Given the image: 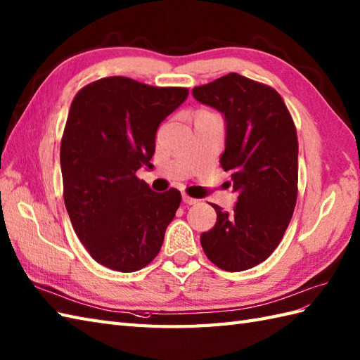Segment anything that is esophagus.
<instances>
[{
  "instance_id": "obj_1",
  "label": "esophagus",
  "mask_w": 360,
  "mask_h": 360,
  "mask_svg": "<svg viewBox=\"0 0 360 360\" xmlns=\"http://www.w3.org/2000/svg\"><path fill=\"white\" fill-rule=\"evenodd\" d=\"M182 202L187 204V205H193V204L198 202V199L190 198V196H187V195H182Z\"/></svg>"
}]
</instances>
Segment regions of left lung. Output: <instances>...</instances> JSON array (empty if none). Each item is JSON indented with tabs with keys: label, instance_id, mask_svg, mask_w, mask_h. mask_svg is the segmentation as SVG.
<instances>
[{
	"label": "left lung",
	"instance_id": "8db88e82",
	"mask_svg": "<svg viewBox=\"0 0 360 360\" xmlns=\"http://www.w3.org/2000/svg\"><path fill=\"white\" fill-rule=\"evenodd\" d=\"M193 98L221 112L225 150L219 164L231 174L238 202L231 213L212 207L214 227L200 235L210 261L225 271L264 262L285 233L297 198V136L274 89L229 73L195 87Z\"/></svg>",
	"mask_w": 360,
	"mask_h": 360
}]
</instances>
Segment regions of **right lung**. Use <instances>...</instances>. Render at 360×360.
I'll return each instance as SVG.
<instances>
[{
	"label": "right lung",
	"instance_id": "add662e5",
	"mask_svg": "<svg viewBox=\"0 0 360 360\" xmlns=\"http://www.w3.org/2000/svg\"><path fill=\"white\" fill-rule=\"evenodd\" d=\"M184 87L108 77L75 96L61 141L64 202L96 262L130 273L160 253L181 193H156L136 172L150 167L160 124L186 101Z\"/></svg>",
	"mask_w": 360,
	"mask_h": 360
}]
</instances>
